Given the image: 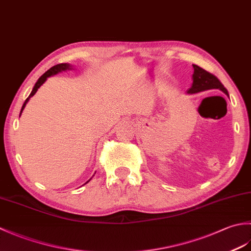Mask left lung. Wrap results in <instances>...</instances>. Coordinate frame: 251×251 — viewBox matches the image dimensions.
<instances>
[{
	"label": "left lung",
	"mask_w": 251,
	"mask_h": 251,
	"mask_svg": "<svg viewBox=\"0 0 251 251\" xmlns=\"http://www.w3.org/2000/svg\"><path fill=\"white\" fill-rule=\"evenodd\" d=\"M193 70L194 72L193 75H192L193 83H192L191 87L186 90V94H197L209 89H218L228 96L226 88L223 86L222 83L214 74L207 72L204 69L196 65H193Z\"/></svg>",
	"instance_id": "8db88e82"
}]
</instances>
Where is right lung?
<instances>
[{
    "label": "right lung",
    "instance_id": "obj_1",
    "mask_svg": "<svg viewBox=\"0 0 251 251\" xmlns=\"http://www.w3.org/2000/svg\"><path fill=\"white\" fill-rule=\"evenodd\" d=\"M68 70H74L73 69V66H71L70 63H60V65H56V66H54V67H51L50 70H47L43 75H42L39 79H37V82L35 83V85L33 86V88H32V92H31V94L29 95V97L25 99V103L23 104V108H21V111H20V115H21V113H23V111H24V109L25 108V104L28 103V101L30 100V98L31 97H33V96L35 95V93L37 92V89H39L42 85H43L45 82H46V79H47V77H50V76H52V75H56V74H58V73H60V72H63V71H68ZM19 115V116H20ZM92 179V178H90ZM89 179V180H90ZM88 180V181H89ZM87 181V182H88ZM86 182V183H87Z\"/></svg>",
    "mask_w": 251,
    "mask_h": 251
}]
</instances>
